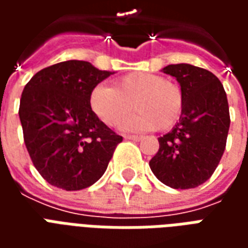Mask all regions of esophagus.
<instances>
[{"instance_id":"obj_1","label":"esophagus","mask_w":248,"mask_h":248,"mask_svg":"<svg viewBox=\"0 0 248 248\" xmlns=\"http://www.w3.org/2000/svg\"><path fill=\"white\" fill-rule=\"evenodd\" d=\"M124 140H135V142H140L142 140V137H138V135H124Z\"/></svg>"}]
</instances>
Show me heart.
I'll use <instances>...</instances> for the list:
<instances>
[{
    "instance_id": "b5f03b06",
    "label": "heart",
    "mask_w": 248,
    "mask_h": 248,
    "mask_svg": "<svg viewBox=\"0 0 248 248\" xmlns=\"http://www.w3.org/2000/svg\"><path fill=\"white\" fill-rule=\"evenodd\" d=\"M89 101L93 113L108 126L118 124L133 105L137 111L121 124L126 131L171 130L179 122L185 108V95L177 83L145 71L115 79L114 89L97 85Z\"/></svg>"
}]
</instances>
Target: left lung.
Here are the masks:
<instances>
[{
  "label": "left lung",
  "instance_id": "1",
  "mask_svg": "<svg viewBox=\"0 0 248 248\" xmlns=\"http://www.w3.org/2000/svg\"><path fill=\"white\" fill-rule=\"evenodd\" d=\"M175 77L185 95L182 117L158 138L159 150L150 169L172 188H194L213 175L226 149L230 127L227 95L211 71L177 63L162 69Z\"/></svg>",
  "mask_w": 248,
  "mask_h": 248
}]
</instances>
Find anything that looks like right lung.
Returning <instances> with one entry per match:
<instances>
[{
  "instance_id": "add662e5",
  "label": "right lung",
  "mask_w": 248,
  "mask_h": 248,
  "mask_svg": "<svg viewBox=\"0 0 248 248\" xmlns=\"http://www.w3.org/2000/svg\"><path fill=\"white\" fill-rule=\"evenodd\" d=\"M114 74L90 62L65 61L40 70L19 102L24 140L46 182L66 191L92 186L102 177L122 137L90 108V93Z\"/></svg>"
}]
</instances>
